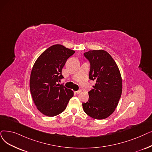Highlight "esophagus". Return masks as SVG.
<instances>
[{
  "instance_id": "1",
  "label": "esophagus",
  "mask_w": 152,
  "mask_h": 152,
  "mask_svg": "<svg viewBox=\"0 0 152 152\" xmlns=\"http://www.w3.org/2000/svg\"><path fill=\"white\" fill-rule=\"evenodd\" d=\"M76 93L77 94H79L81 93V90H79V91H76Z\"/></svg>"
}]
</instances>
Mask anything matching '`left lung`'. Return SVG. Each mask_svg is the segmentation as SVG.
Wrapping results in <instances>:
<instances>
[{
  "label": "left lung",
  "mask_w": 152,
  "mask_h": 152,
  "mask_svg": "<svg viewBox=\"0 0 152 152\" xmlns=\"http://www.w3.org/2000/svg\"><path fill=\"white\" fill-rule=\"evenodd\" d=\"M84 55L91 64L89 79L96 84L89 92L88 101L83 103V110L94 119H104L114 113L121 97V72L106 51L90 50Z\"/></svg>",
  "instance_id": "1"
}]
</instances>
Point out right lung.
<instances>
[{
    "mask_svg": "<svg viewBox=\"0 0 152 152\" xmlns=\"http://www.w3.org/2000/svg\"><path fill=\"white\" fill-rule=\"evenodd\" d=\"M74 50L56 44L44 51L35 62L30 77V89L37 109L46 116L54 117L65 110L72 90L57 84L63 77L62 69Z\"/></svg>",
    "mask_w": 152,
    "mask_h": 152,
    "instance_id": "1",
    "label": "right lung"
}]
</instances>
